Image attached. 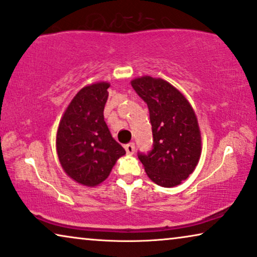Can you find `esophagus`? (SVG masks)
<instances>
[{
	"label": "esophagus",
	"mask_w": 257,
	"mask_h": 257,
	"mask_svg": "<svg viewBox=\"0 0 257 257\" xmlns=\"http://www.w3.org/2000/svg\"><path fill=\"white\" fill-rule=\"evenodd\" d=\"M135 143H130V144H126L125 145V150H126V153L127 154H133L135 153Z\"/></svg>",
	"instance_id": "esophagus-1"
}]
</instances>
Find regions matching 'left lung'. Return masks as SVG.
<instances>
[{
	"mask_svg": "<svg viewBox=\"0 0 257 257\" xmlns=\"http://www.w3.org/2000/svg\"><path fill=\"white\" fill-rule=\"evenodd\" d=\"M131 85L149 106L153 149L138 154L149 178L161 187H174L193 173L201 156L198 118L184 94L171 83L151 76Z\"/></svg>",
	"mask_w": 257,
	"mask_h": 257,
	"instance_id": "8db88e82",
	"label": "left lung"
}]
</instances>
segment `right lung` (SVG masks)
<instances>
[{
	"label": "right lung",
	"mask_w": 257,
	"mask_h": 257,
	"mask_svg": "<svg viewBox=\"0 0 257 257\" xmlns=\"http://www.w3.org/2000/svg\"><path fill=\"white\" fill-rule=\"evenodd\" d=\"M110 84L84 86L73 97L59 121L56 150L62 168L72 180L94 187L106 180L114 164L126 153L112 138L104 120Z\"/></svg>",
	"instance_id": "obj_1"
}]
</instances>
